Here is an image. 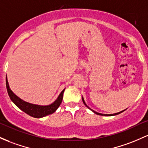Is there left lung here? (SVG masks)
Wrapping results in <instances>:
<instances>
[{
  "label": "left lung",
  "mask_w": 148,
  "mask_h": 148,
  "mask_svg": "<svg viewBox=\"0 0 148 148\" xmlns=\"http://www.w3.org/2000/svg\"><path fill=\"white\" fill-rule=\"evenodd\" d=\"M82 100H83V103H84V105H86V106L88 108V109H90V110H91V111H92V112H94V113H95V114H98V115H102V116H114V115H116V114H120V113H121V112H124V110H123V111H121V112H118V113H115V114H100V113H98V112H96L93 111V110H91V109H90V108H88V106H87V105H86V103H85V102H84V98H82Z\"/></svg>",
  "instance_id": "left-lung-1"
}]
</instances>
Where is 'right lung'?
<instances>
[{
  "label": "right lung",
  "instance_id": "1",
  "mask_svg": "<svg viewBox=\"0 0 148 148\" xmlns=\"http://www.w3.org/2000/svg\"><path fill=\"white\" fill-rule=\"evenodd\" d=\"M6 88H7V90L9 95L10 98L11 99L13 103L17 105L21 110L24 112L26 114H29V116H33L35 118H41L43 116H47L48 114H51L53 112L56 111V110L59 108L60 104L62 101L63 98V93L65 89L61 92L60 95L56 101L51 105H45V106H41V105H33L27 102L24 101V100H21L20 98H18L16 95H14V92L10 90L8 84L7 77H6Z\"/></svg>",
  "mask_w": 148,
  "mask_h": 148
}]
</instances>
